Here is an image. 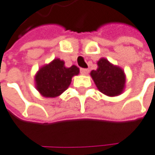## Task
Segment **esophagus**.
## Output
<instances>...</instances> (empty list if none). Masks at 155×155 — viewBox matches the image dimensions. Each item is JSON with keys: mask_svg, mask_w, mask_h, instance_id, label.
<instances>
[{"mask_svg": "<svg viewBox=\"0 0 155 155\" xmlns=\"http://www.w3.org/2000/svg\"><path fill=\"white\" fill-rule=\"evenodd\" d=\"M80 71H81L82 74L85 75V74H87V73L89 72V70H88V69H84V68H82V69L80 70Z\"/></svg>", "mask_w": 155, "mask_h": 155, "instance_id": "1", "label": "esophagus"}]
</instances>
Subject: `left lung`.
<instances>
[{
  "label": "left lung",
  "instance_id": "left-lung-1",
  "mask_svg": "<svg viewBox=\"0 0 155 155\" xmlns=\"http://www.w3.org/2000/svg\"><path fill=\"white\" fill-rule=\"evenodd\" d=\"M97 65L98 68L90 73L97 89L108 96L119 95L125 88L124 71L104 58L98 61Z\"/></svg>",
  "mask_w": 155,
  "mask_h": 155
}]
</instances>
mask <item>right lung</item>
<instances>
[{"label":"right lung","mask_w":155,"mask_h":155,"mask_svg":"<svg viewBox=\"0 0 155 155\" xmlns=\"http://www.w3.org/2000/svg\"><path fill=\"white\" fill-rule=\"evenodd\" d=\"M79 68L64 66V61L55 59L39 69L35 76L38 91L45 97H56L61 94L71 83V78L79 74Z\"/></svg>","instance_id":"add662e5"}]
</instances>
